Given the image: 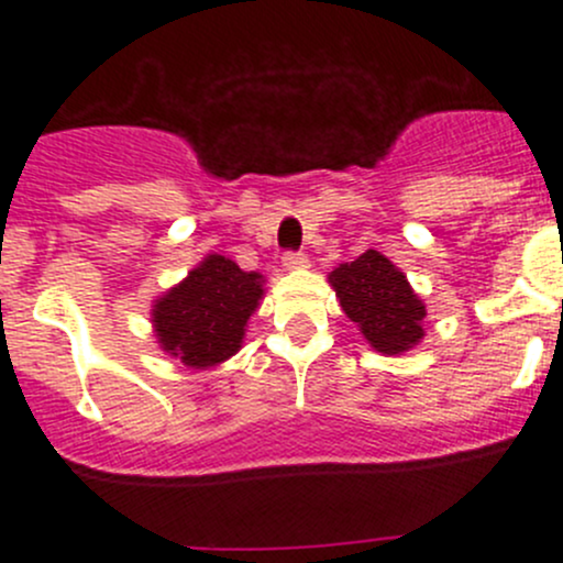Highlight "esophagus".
<instances>
[{
  "instance_id": "34e87169",
  "label": "esophagus",
  "mask_w": 563,
  "mask_h": 563,
  "mask_svg": "<svg viewBox=\"0 0 563 563\" xmlns=\"http://www.w3.org/2000/svg\"><path fill=\"white\" fill-rule=\"evenodd\" d=\"M283 266H286L288 272L308 269V255H305V253H283Z\"/></svg>"
}]
</instances>
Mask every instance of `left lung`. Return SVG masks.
<instances>
[{"label": "left lung", "instance_id": "obj_1", "mask_svg": "<svg viewBox=\"0 0 563 563\" xmlns=\"http://www.w3.org/2000/svg\"><path fill=\"white\" fill-rule=\"evenodd\" d=\"M327 280L338 294L343 313L378 354L397 356L422 343L428 310L387 255L373 247L365 250L351 264L329 272Z\"/></svg>", "mask_w": 563, "mask_h": 563}]
</instances>
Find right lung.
<instances>
[{
	"label": "right lung",
	"mask_w": 563,
	"mask_h": 563,
	"mask_svg": "<svg viewBox=\"0 0 563 563\" xmlns=\"http://www.w3.org/2000/svg\"><path fill=\"white\" fill-rule=\"evenodd\" d=\"M264 299V275L209 253L152 305L157 345L192 371H207L242 349L247 318Z\"/></svg>",
	"instance_id": "obj_1"
}]
</instances>
